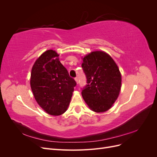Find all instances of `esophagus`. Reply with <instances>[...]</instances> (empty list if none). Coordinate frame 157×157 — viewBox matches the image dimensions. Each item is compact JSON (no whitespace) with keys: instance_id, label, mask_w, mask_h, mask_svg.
<instances>
[{"instance_id":"esophagus-1","label":"esophagus","mask_w":157,"mask_h":157,"mask_svg":"<svg viewBox=\"0 0 157 157\" xmlns=\"http://www.w3.org/2000/svg\"><path fill=\"white\" fill-rule=\"evenodd\" d=\"M75 80L76 82H77V84H78V78H75Z\"/></svg>"}]
</instances>
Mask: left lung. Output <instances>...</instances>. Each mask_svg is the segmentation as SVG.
<instances>
[{
    "label": "left lung",
    "mask_w": 157,
    "mask_h": 157,
    "mask_svg": "<svg viewBox=\"0 0 157 157\" xmlns=\"http://www.w3.org/2000/svg\"><path fill=\"white\" fill-rule=\"evenodd\" d=\"M82 67L87 78L82 92L92 111L104 113L116 101L121 88V73L111 56L103 51H94L82 57Z\"/></svg>",
    "instance_id": "8db88e82"
}]
</instances>
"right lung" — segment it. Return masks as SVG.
<instances>
[{"label":"right lung","instance_id":"obj_1","mask_svg":"<svg viewBox=\"0 0 157 157\" xmlns=\"http://www.w3.org/2000/svg\"><path fill=\"white\" fill-rule=\"evenodd\" d=\"M55 50L43 52L33 65L30 85L36 101L49 115H62L69 105L75 80L60 63Z\"/></svg>","mask_w":157,"mask_h":157}]
</instances>
